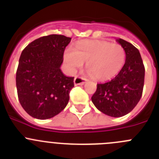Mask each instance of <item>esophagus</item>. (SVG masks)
<instances>
[{"label": "esophagus", "mask_w": 159, "mask_h": 159, "mask_svg": "<svg viewBox=\"0 0 159 159\" xmlns=\"http://www.w3.org/2000/svg\"><path fill=\"white\" fill-rule=\"evenodd\" d=\"M87 82V79L81 76H75L74 79V84L75 85H83Z\"/></svg>", "instance_id": "1"}]
</instances>
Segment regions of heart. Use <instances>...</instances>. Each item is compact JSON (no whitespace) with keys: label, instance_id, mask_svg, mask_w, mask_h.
Returning <instances> with one entry per match:
<instances>
[{"label":"heart","instance_id":"heart-1","mask_svg":"<svg viewBox=\"0 0 159 159\" xmlns=\"http://www.w3.org/2000/svg\"><path fill=\"white\" fill-rule=\"evenodd\" d=\"M126 52L119 43L106 40H84L75 44V49L64 50L66 67L74 72L87 63V70L97 80H107L116 76L123 67Z\"/></svg>","mask_w":159,"mask_h":159}]
</instances>
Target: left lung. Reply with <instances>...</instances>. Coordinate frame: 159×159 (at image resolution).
Segmentation results:
<instances>
[{
  "label": "left lung",
  "instance_id": "8db88e82",
  "mask_svg": "<svg viewBox=\"0 0 159 159\" xmlns=\"http://www.w3.org/2000/svg\"><path fill=\"white\" fill-rule=\"evenodd\" d=\"M126 52V61L111 80L97 84L92 101L98 110L111 117H121L134 108L141 99L145 67L139 51L129 42L117 40Z\"/></svg>",
  "mask_w": 159,
  "mask_h": 159
}]
</instances>
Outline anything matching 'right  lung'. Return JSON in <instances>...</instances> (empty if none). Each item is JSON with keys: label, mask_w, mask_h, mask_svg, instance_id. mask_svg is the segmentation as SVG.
Returning a JSON list of instances; mask_svg holds the SVG:
<instances>
[{"label": "right lung", "mask_w": 159, "mask_h": 159, "mask_svg": "<svg viewBox=\"0 0 159 159\" xmlns=\"http://www.w3.org/2000/svg\"><path fill=\"white\" fill-rule=\"evenodd\" d=\"M71 39L57 34L42 36L21 52L16 70V89L20 103L32 117L51 119L67 106L74 77L64 75L60 67Z\"/></svg>", "instance_id": "obj_1"}]
</instances>
